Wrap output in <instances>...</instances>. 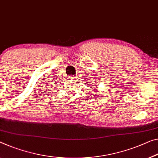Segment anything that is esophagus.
<instances>
[{
    "label": "esophagus",
    "mask_w": 158,
    "mask_h": 158,
    "mask_svg": "<svg viewBox=\"0 0 158 158\" xmlns=\"http://www.w3.org/2000/svg\"><path fill=\"white\" fill-rule=\"evenodd\" d=\"M69 80H70V81H76V77L73 76H70L69 77Z\"/></svg>",
    "instance_id": "esophagus-1"
}]
</instances>
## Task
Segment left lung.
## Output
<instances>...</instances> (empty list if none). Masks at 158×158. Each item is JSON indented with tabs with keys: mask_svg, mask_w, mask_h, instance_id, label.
<instances>
[{
	"mask_svg": "<svg viewBox=\"0 0 158 158\" xmlns=\"http://www.w3.org/2000/svg\"><path fill=\"white\" fill-rule=\"evenodd\" d=\"M92 88H94H94H96V87H92Z\"/></svg>",
	"mask_w": 158,
	"mask_h": 158,
	"instance_id": "1",
	"label": "left lung"
}]
</instances>
